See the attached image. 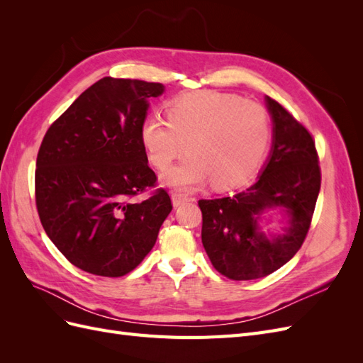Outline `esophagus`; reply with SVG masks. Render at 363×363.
Masks as SVG:
<instances>
[{
    "mask_svg": "<svg viewBox=\"0 0 363 363\" xmlns=\"http://www.w3.org/2000/svg\"><path fill=\"white\" fill-rule=\"evenodd\" d=\"M171 199H172V204H174V207H179L180 204H183V203H186V201H189L191 199H188V196L186 195H183V194H177V192H174L172 195H171Z\"/></svg>",
    "mask_w": 363,
    "mask_h": 363,
    "instance_id": "1",
    "label": "esophagus"
}]
</instances>
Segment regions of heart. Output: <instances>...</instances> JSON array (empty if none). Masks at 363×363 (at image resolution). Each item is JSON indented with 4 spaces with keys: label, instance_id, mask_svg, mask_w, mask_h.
<instances>
[{
    "label": "heart",
    "instance_id": "b5f03b06",
    "mask_svg": "<svg viewBox=\"0 0 363 363\" xmlns=\"http://www.w3.org/2000/svg\"><path fill=\"white\" fill-rule=\"evenodd\" d=\"M272 139L267 108L228 94H194L167 107V123L147 118L140 142L152 168L167 171L186 150L189 157L163 174V184L191 191L212 180L218 189L251 179Z\"/></svg>",
    "mask_w": 363,
    "mask_h": 363
}]
</instances>
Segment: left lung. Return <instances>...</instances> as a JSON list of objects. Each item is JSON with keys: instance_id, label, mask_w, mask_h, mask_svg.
<instances>
[{"instance_id": "8db88e82", "label": "left lung", "mask_w": 363, "mask_h": 363, "mask_svg": "<svg viewBox=\"0 0 363 363\" xmlns=\"http://www.w3.org/2000/svg\"><path fill=\"white\" fill-rule=\"evenodd\" d=\"M274 123L268 163L247 191L200 200L201 240L213 268L230 280H255L272 274L298 251L311 228L321 188L320 157L307 128L280 103L267 96ZM284 208L289 227L281 235L261 232L259 216Z\"/></svg>"}]
</instances>
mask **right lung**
<instances>
[{
  "label": "right lung",
  "mask_w": 363,
  "mask_h": 363,
  "mask_svg": "<svg viewBox=\"0 0 363 363\" xmlns=\"http://www.w3.org/2000/svg\"><path fill=\"white\" fill-rule=\"evenodd\" d=\"M163 84L104 77L77 98L40 144L35 195L40 223L72 265L103 277L133 271L155 247L172 211L168 192L152 191L140 128L148 100Z\"/></svg>",
  "instance_id": "1"
}]
</instances>
